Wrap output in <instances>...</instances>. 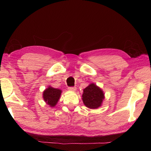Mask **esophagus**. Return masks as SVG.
Returning a JSON list of instances; mask_svg holds the SVG:
<instances>
[{"mask_svg":"<svg viewBox=\"0 0 151 151\" xmlns=\"http://www.w3.org/2000/svg\"><path fill=\"white\" fill-rule=\"evenodd\" d=\"M68 90L70 91H73V92H75L76 90V87H74V86H71V87L68 88Z\"/></svg>","mask_w":151,"mask_h":151,"instance_id":"34e87169","label":"esophagus"}]
</instances>
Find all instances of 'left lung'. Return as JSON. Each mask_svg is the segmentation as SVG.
Returning a JSON list of instances; mask_svg holds the SVG:
<instances>
[{
    "instance_id": "left-lung-1",
    "label": "left lung",
    "mask_w": 151,
    "mask_h": 151,
    "mask_svg": "<svg viewBox=\"0 0 151 151\" xmlns=\"http://www.w3.org/2000/svg\"><path fill=\"white\" fill-rule=\"evenodd\" d=\"M83 101L85 105L89 109H98L102 105L104 94L95 84L91 83L83 90Z\"/></svg>"
}]
</instances>
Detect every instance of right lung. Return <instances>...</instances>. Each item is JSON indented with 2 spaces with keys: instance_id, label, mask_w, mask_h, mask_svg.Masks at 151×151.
I'll return each instance as SVG.
<instances>
[{
  "instance_id": "1",
  "label": "right lung",
  "mask_w": 151,
  "mask_h": 151,
  "mask_svg": "<svg viewBox=\"0 0 151 151\" xmlns=\"http://www.w3.org/2000/svg\"><path fill=\"white\" fill-rule=\"evenodd\" d=\"M62 91L51 87L50 86L43 92V99L50 107H54L57 104Z\"/></svg>"
}]
</instances>
